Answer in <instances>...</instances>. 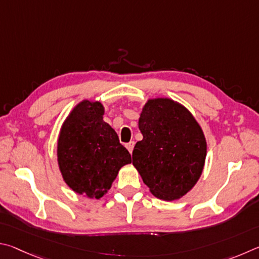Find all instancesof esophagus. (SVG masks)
Returning <instances> with one entry per match:
<instances>
[{"label": "esophagus", "instance_id": "obj_1", "mask_svg": "<svg viewBox=\"0 0 259 259\" xmlns=\"http://www.w3.org/2000/svg\"><path fill=\"white\" fill-rule=\"evenodd\" d=\"M134 141H131V142H128L126 144V148H127V150L130 151V153H132V151H133V148H134Z\"/></svg>", "mask_w": 259, "mask_h": 259}]
</instances>
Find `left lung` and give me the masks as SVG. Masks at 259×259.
<instances>
[{"instance_id":"1","label":"left lung","mask_w":259,"mask_h":259,"mask_svg":"<svg viewBox=\"0 0 259 259\" xmlns=\"http://www.w3.org/2000/svg\"><path fill=\"white\" fill-rule=\"evenodd\" d=\"M142 141L135 144L133 165L153 196L180 199L202 173L207 143L192 113L167 98L148 100L139 119Z\"/></svg>"}]
</instances>
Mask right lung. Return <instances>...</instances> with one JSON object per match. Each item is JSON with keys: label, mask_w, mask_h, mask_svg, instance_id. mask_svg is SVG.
Returning <instances> with one entry per match:
<instances>
[{"label": "right lung", "mask_w": 259, "mask_h": 259, "mask_svg": "<svg viewBox=\"0 0 259 259\" xmlns=\"http://www.w3.org/2000/svg\"><path fill=\"white\" fill-rule=\"evenodd\" d=\"M98 101L79 102L63 121L58 139V165L68 187L88 198L107 193L122 166L132 162Z\"/></svg>", "instance_id": "obj_1"}]
</instances>
